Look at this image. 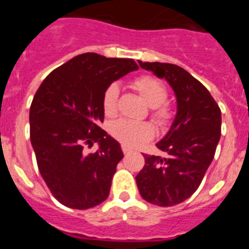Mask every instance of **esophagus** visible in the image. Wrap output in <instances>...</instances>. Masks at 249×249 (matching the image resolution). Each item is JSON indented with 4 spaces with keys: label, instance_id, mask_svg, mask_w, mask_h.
I'll return each mask as SVG.
<instances>
[{
    "label": "esophagus",
    "instance_id": "esophagus-1",
    "mask_svg": "<svg viewBox=\"0 0 249 249\" xmlns=\"http://www.w3.org/2000/svg\"><path fill=\"white\" fill-rule=\"evenodd\" d=\"M122 152L124 153V155H128L129 152H131V149H129L128 147L124 146V144H122Z\"/></svg>",
    "mask_w": 249,
    "mask_h": 249
}]
</instances>
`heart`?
I'll return each mask as SVG.
<instances>
[{
	"mask_svg": "<svg viewBox=\"0 0 249 249\" xmlns=\"http://www.w3.org/2000/svg\"><path fill=\"white\" fill-rule=\"evenodd\" d=\"M132 87L141 97L151 106V116L158 126H166L172 118V107L166 100L167 89L158 78L149 74H142L132 81ZM120 89L112 83L105 89L102 96V108L107 117L117 113ZM109 133L127 147H138L153 137V127L148 122H136L132 120H118L109 127Z\"/></svg>",
	"mask_w": 249,
	"mask_h": 249,
	"instance_id": "1",
	"label": "heart"
}]
</instances>
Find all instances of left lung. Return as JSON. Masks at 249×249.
<instances>
[{"label": "left lung", "mask_w": 249, "mask_h": 249, "mask_svg": "<svg viewBox=\"0 0 249 249\" xmlns=\"http://www.w3.org/2000/svg\"><path fill=\"white\" fill-rule=\"evenodd\" d=\"M138 62L168 81L177 97V114L168 133L156 144L168 156L143 155L144 166L136 182L144 201L176 206L197 191L214 157L221 138V108L210 91L179 66Z\"/></svg>", "instance_id": "obj_1"}]
</instances>
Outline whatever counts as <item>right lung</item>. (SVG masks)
<instances>
[{
	"mask_svg": "<svg viewBox=\"0 0 249 249\" xmlns=\"http://www.w3.org/2000/svg\"><path fill=\"white\" fill-rule=\"evenodd\" d=\"M131 58L89 52L73 57L46 77L30 108V137L37 166L54 198L73 210L107 199L123 158L120 143L100 127L102 96L113 81L137 70ZM100 143L85 155V144Z\"/></svg>",
	"mask_w": 249,
	"mask_h": 249,
	"instance_id": "right-lung-1",
	"label": "right lung"
}]
</instances>
